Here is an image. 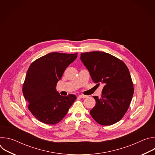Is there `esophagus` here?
<instances>
[{
    "label": "esophagus",
    "mask_w": 155,
    "mask_h": 155,
    "mask_svg": "<svg viewBox=\"0 0 155 155\" xmlns=\"http://www.w3.org/2000/svg\"><path fill=\"white\" fill-rule=\"evenodd\" d=\"M78 96H79L80 98H83V99H84V98H86V97H87V96L83 95V94H80Z\"/></svg>",
    "instance_id": "34e87169"
}]
</instances>
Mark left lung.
Wrapping results in <instances>:
<instances>
[{
	"label": "left lung",
	"instance_id": "1",
	"mask_svg": "<svg viewBox=\"0 0 155 155\" xmlns=\"http://www.w3.org/2000/svg\"><path fill=\"white\" fill-rule=\"evenodd\" d=\"M80 59L94 83L104 84L101 98L93 96L96 105L90 110L101 125H112L126 113L134 94V85L126 65L120 59L102 51L81 53Z\"/></svg>",
	"mask_w": 155,
	"mask_h": 155
}]
</instances>
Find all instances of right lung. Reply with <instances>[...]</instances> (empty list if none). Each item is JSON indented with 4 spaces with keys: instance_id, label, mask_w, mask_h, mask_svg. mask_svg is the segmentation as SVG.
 Returning <instances> with one entry per match:
<instances>
[{
    "instance_id": "obj_1",
    "label": "right lung",
    "mask_w": 155,
    "mask_h": 155,
    "mask_svg": "<svg viewBox=\"0 0 155 155\" xmlns=\"http://www.w3.org/2000/svg\"><path fill=\"white\" fill-rule=\"evenodd\" d=\"M77 58V53H50L34 61L27 71L23 93L31 114L47 124L59 123L68 114L77 97L62 96L56 91L64 71Z\"/></svg>"
}]
</instances>
